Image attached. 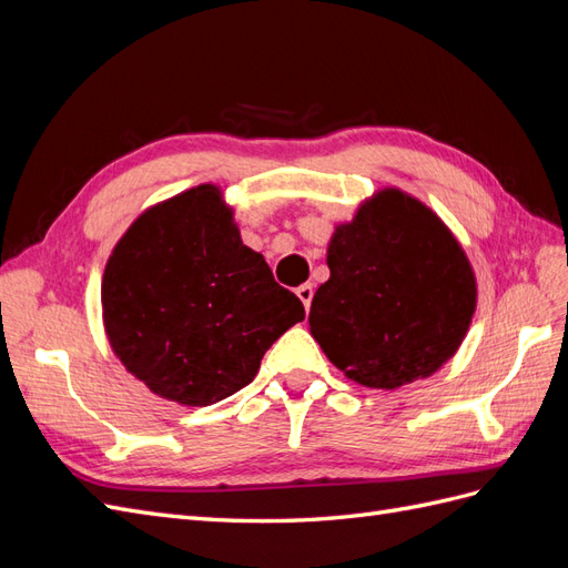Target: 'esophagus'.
Masks as SVG:
<instances>
[{
  "mask_svg": "<svg viewBox=\"0 0 568 568\" xmlns=\"http://www.w3.org/2000/svg\"><path fill=\"white\" fill-rule=\"evenodd\" d=\"M296 296L301 298V303L305 305V311H311V303H313V284H301L296 288Z\"/></svg>",
  "mask_w": 568,
  "mask_h": 568,
  "instance_id": "obj_1",
  "label": "esophagus"
}]
</instances>
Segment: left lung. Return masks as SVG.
<instances>
[{
	"label": "left lung",
	"instance_id": "obj_1",
	"mask_svg": "<svg viewBox=\"0 0 568 568\" xmlns=\"http://www.w3.org/2000/svg\"><path fill=\"white\" fill-rule=\"evenodd\" d=\"M311 334L367 388H400L438 372L476 311V277L445 222L400 189H382L343 222L326 248Z\"/></svg>",
	"mask_w": 568,
	"mask_h": 568
}]
</instances>
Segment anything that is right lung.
Segmentation results:
<instances>
[{"label":"right lung","mask_w":568,"mask_h":568,"mask_svg":"<svg viewBox=\"0 0 568 568\" xmlns=\"http://www.w3.org/2000/svg\"><path fill=\"white\" fill-rule=\"evenodd\" d=\"M101 307L125 369L186 407L248 386L265 351L305 317L265 257L244 246L215 184L186 189L132 222L109 255Z\"/></svg>","instance_id":"add662e5"}]
</instances>
